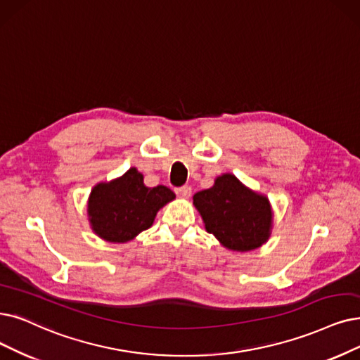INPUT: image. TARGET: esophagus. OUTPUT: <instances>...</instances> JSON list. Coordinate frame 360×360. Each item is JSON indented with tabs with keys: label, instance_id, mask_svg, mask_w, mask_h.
I'll use <instances>...</instances> for the list:
<instances>
[{
	"label": "esophagus",
	"instance_id": "obj_1",
	"mask_svg": "<svg viewBox=\"0 0 360 360\" xmlns=\"http://www.w3.org/2000/svg\"><path fill=\"white\" fill-rule=\"evenodd\" d=\"M176 193H177L179 198L188 199V198L192 195V188H191V186H183V188H179V189L176 191Z\"/></svg>",
	"mask_w": 360,
	"mask_h": 360
}]
</instances>
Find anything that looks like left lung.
<instances>
[{
  "label": "left lung",
  "instance_id": "8db88e82",
  "mask_svg": "<svg viewBox=\"0 0 360 360\" xmlns=\"http://www.w3.org/2000/svg\"><path fill=\"white\" fill-rule=\"evenodd\" d=\"M205 230L229 251L248 252L269 240L273 210L266 195L243 184L232 172L215 177L210 189L193 195Z\"/></svg>",
  "mask_w": 360,
  "mask_h": 360
}]
</instances>
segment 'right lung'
I'll use <instances>...</instances> for the list:
<instances>
[{
	"label": "right lung",
	"mask_w": 360,
	"mask_h": 360,
	"mask_svg": "<svg viewBox=\"0 0 360 360\" xmlns=\"http://www.w3.org/2000/svg\"><path fill=\"white\" fill-rule=\"evenodd\" d=\"M176 199L165 186L148 188L143 174L131 167L121 177L97 183L87 200L93 232L110 243H127L149 229L158 211Z\"/></svg>",
	"instance_id": "add662e5"
}]
</instances>
